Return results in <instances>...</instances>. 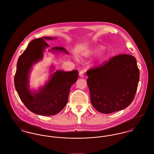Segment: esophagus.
<instances>
[{"label": "esophagus", "instance_id": "esophagus-1", "mask_svg": "<svg viewBox=\"0 0 154 154\" xmlns=\"http://www.w3.org/2000/svg\"><path fill=\"white\" fill-rule=\"evenodd\" d=\"M79 76L82 78V77H83V76H84V73L83 72V71H81L80 72H79Z\"/></svg>", "mask_w": 154, "mask_h": 154}]
</instances>
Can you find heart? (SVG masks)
Here are the masks:
<instances>
[{"mask_svg": "<svg viewBox=\"0 0 154 154\" xmlns=\"http://www.w3.org/2000/svg\"><path fill=\"white\" fill-rule=\"evenodd\" d=\"M104 50V47H103V46H100L99 47H97L96 50H95V52L97 54H99V53H101Z\"/></svg>", "mask_w": 154, "mask_h": 154, "instance_id": "b5f03b06", "label": "heart"}]
</instances>
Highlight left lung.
Wrapping results in <instances>:
<instances>
[{
	"mask_svg": "<svg viewBox=\"0 0 154 154\" xmlns=\"http://www.w3.org/2000/svg\"><path fill=\"white\" fill-rule=\"evenodd\" d=\"M87 84L93 107L112 113L124 109L134 100L140 79L135 57L121 54L86 72Z\"/></svg>",
	"mask_w": 154,
	"mask_h": 154,
	"instance_id": "1",
	"label": "left lung"
}]
</instances>
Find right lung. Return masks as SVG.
Returning <instances> with one entry per match:
<instances>
[{
    "mask_svg": "<svg viewBox=\"0 0 154 154\" xmlns=\"http://www.w3.org/2000/svg\"><path fill=\"white\" fill-rule=\"evenodd\" d=\"M53 39L57 38L44 37L32 40L19 58L14 76L15 88L21 100L31 112L41 116H53L61 111L68 102L71 86L78 78V70H57L38 91L30 89L29 76L32 66L41 61L45 48L49 47L45 40ZM51 51L68 54L63 47H53ZM54 68L52 67L51 72Z\"/></svg>",
    "mask_w": 154,
    "mask_h": 154,
    "instance_id": "right-lung-1",
    "label": "right lung"
}]
</instances>
